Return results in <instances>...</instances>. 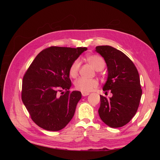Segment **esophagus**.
Segmentation results:
<instances>
[{
  "label": "esophagus",
  "mask_w": 160,
  "mask_h": 160,
  "mask_svg": "<svg viewBox=\"0 0 160 160\" xmlns=\"http://www.w3.org/2000/svg\"><path fill=\"white\" fill-rule=\"evenodd\" d=\"M81 94H82V95L84 96V97H85V96H88V95H89V93H85V92H82Z\"/></svg>",
  "instance_id": "esophagus-1"
}]
</instances>
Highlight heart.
Instances as JSON below:
<instances>
[{"label": "heart", "mask_w": 160, "mask_h": 160, "mask_svg": "<svg viewBox=\"0 0 160 160\" xmlns=\"http://www.w3.org/2000/svg\"><path fill=\"white\" fill-rule=\"evenodd\" d=\"M85 59L89 63L98 71L103 70L105 67V63L103 59L101 57L97 55H88ZM80 61L79 59H76L72 62L69 67V73L72 78H76L78 76L80 70ZM99 85V82L96 79H87L80 78L75 82V88L85 93H88L93 89L96 88Z\"/></svg>", "instance_id": "1"}]
</instances>
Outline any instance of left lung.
<instances>
[{"label": "left lung", "mask_w": 160, "mask_h": 160, "mask_svg": "<svg viewBox=\"0 0 160 160\" xmlns=\"http://www.w3.org/2000/svg\"><path fill=\"white\" fill-rule=\"evenodd\" d=\"M95 51L108 66V77L103 90L113 94L110 98L100 95L99 117L111 128L123 127L136 113L142 98L138 69L127 55L115 48L98 46Z\"/></svg>", "instance_id": "left-lung-1"}]
</instances>
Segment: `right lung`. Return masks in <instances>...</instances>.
<instances>
[{
  "label": "right lung",
  "mask_w": 160,
  "mask_h": 160,
  "mask_svg": "<svg viewBox=\"0 0 160 160\" xmlns=\"http://www.w3.org/2000/svg\"><path fill=\"white\" fill-rule=\"evenodd\" d=\"M86 50V47H48L38 53L25 72L21 98L38 126L57 132L73 117L81 93L69 90L72 85L69 70L72 62ZM62 90L66 91L62 92Z\"/></svg>",
  "instance_id": "obj_1"
}]
</instances>
